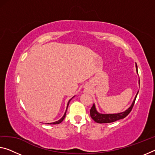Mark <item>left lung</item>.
<instances>
[{
  "instance_id": "8db88e82",
  "label": "left lung",
  "mask_w": 155,
  "mask_h": 155,
  "mask_svg": "<svg viewBox=\"0 0 155 155\" xmlns=\"http://www.w3.org/2000/svg\"><path fill=\"white\" fill-rule=\"evenodd\" d=\"M136 70H137V72L138 73V68L137 65L136 64ZM139 83L140 84V80H139ZM138 93L136 95L134 101L132 102V104L128 108L127 110L125 111H123V112L118 113V114H100L97 112V111L96 109V106L95 104H93L91 107V109H90V115H91V117L92 118L93 120H94L95 122L97 123H113L115 122V121L120 120V119H123L125 118L128 114L130 113V111H132L133 108V106H134V102L136 101V98H137Z\"/></svg>"
}]
</instances>
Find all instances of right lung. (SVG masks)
Returning <instances> with one entry per match:
<instances>
[{"instance_id": "1", "label": "right lung", "mask_w": 155, "mask_h": 155, "mask_svg": "<svg viewBox=\"0 0 155 155\" xmlns=\"http://www.w3.org/2000/svg\"><path fill=\"white\" fill-rule=\"evenodd\" d=\"M73 97H74V96H73ZM73 97H72V98H73ZM72 98H71V100H69V101H68V104H67V107H66V111H65V113H64V116H62V118H61V119H59V120H58V121H55V122H53V123H47V124H50V125H55V124H59V123L62 122V120H64V118H65V116H66V111H67L68 106V104H69V102H70V101H71V100H72Z\"/></svg>"}]
</instances>
